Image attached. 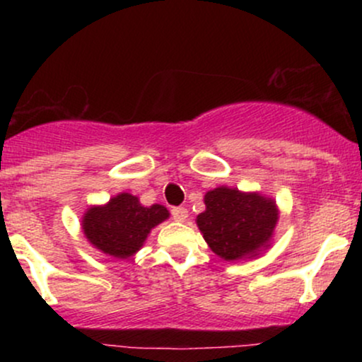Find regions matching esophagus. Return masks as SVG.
<instances>
[{"instance_id":"34e87169","label":"esophagus","mask_w":362,"mask_h":362,"mask_svg":"<svg viewBox=\"0 0 362 362\" xmlns=\"http://www.w3.org/2000/svg\"><path fill=\"white\" fill-rule=\"evenodd\" d=\"M187 216H189V211H187L185 207H172V218L175 219V221H185Z\"/></svg>"}]
</instances>
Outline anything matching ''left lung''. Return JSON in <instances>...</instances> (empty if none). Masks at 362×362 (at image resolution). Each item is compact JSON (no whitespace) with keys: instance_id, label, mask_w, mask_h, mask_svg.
<instances>
[{"instance_id":"left-lung-1","label":"left lung","mask_w":362,"mask_h":362,"mask_svg":"<svg viewBox=\"0 0 362 362\" xmlns=\"http://www.w3.org/2000/svg\"><path fill=\"white\" fill-rule=\"evenodd\" d=\"M204 202L206 211L197 216V226L216 255L238 260L267 247L277 223L271 199L218 187L206 194Z\"/></svg>"}]
</instances>
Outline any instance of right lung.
I'll use <instances>...</instances> for the list:
<instances>
[{"label": "right lung", "mask_w": 362, "mask_h": 362, "mask_svg": "<svg viewBox=\"0 0 362 362\" xmlns=\"http://www.w3.org/2000/svg\"><path fill=\"white\" fill-rule=\"evenodd\" d=\"M168 218L167 207H144L138 197L119 194L109 204L91 207L83 218V231L93 247L117 259H127L143 247L151 228Z\"/></svg>", "instance_id": "add662e5"}]
</instances>
